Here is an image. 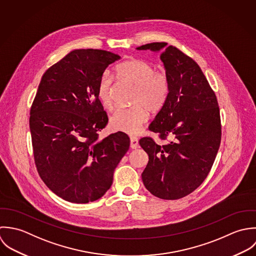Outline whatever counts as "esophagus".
Masks as SVG:
<instances>
[{
    "instance_id": "obj_1",
    "label": "esophagus",
    "mask_w": 256,
    "mask_h": 256,
    "mask_svg": "<svg viewBox=\"0 0 256 256\" xmlns=\"http://www.w3.org/2000/svg\"><path fill=\"white\" fill-rule=\"evenodd\" d=\"M130 148L132 150H136L138 148V140L134 136L130 138Z\"/></svg>"
}]
</instances>
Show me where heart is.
Here are the masks:
<instances>
[{"label": "heart", "mask_w": 256, "mask_h": 256, "mask_svg": "<svg viewBox=\"0 0 256 256\" xmlns=\"http://www.w3.org/2000/svg\"><path fill=\"white\" fill-rule=\"evenodd\" d=\"M120 81L134 86L132 104L128 108H118L110 118V126L116 132L136 134L148 120V112L160 110L167 102L170 93V79L163 70H155L154 64L138 58L122 62L116 68ZM114 80L104 72L99 79L97 94L102 104L112 110L114 106Z\"/></svg>", "instance_id": "1"}]
</instances>
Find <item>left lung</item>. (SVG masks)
<instances>
[{
  "label": "left lung",
  "mask_w": 256,
  "mask_h": 256,
  "mask_svg": "<svg viewBox=\"0 0 256 256\" xmlns=\"http://www.w3.org/2000/svg\"><path fill=\"white\" fill-rule=\"evenodd\" d=\"M136 50L161 52L170 79L167 102L148 126L166 142L157 144L148 136L140 140L150 157L142 181L157 198L181 199L204 182L220 148L218 100L197 62L177 48L152 42Z\"/></svg>",
  "instance_id": "left-lung-1"
}]
</instances>
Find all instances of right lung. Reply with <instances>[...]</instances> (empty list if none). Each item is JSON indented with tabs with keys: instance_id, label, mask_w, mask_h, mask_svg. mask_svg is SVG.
<instances>
[{
	"instance_id": "add662e5",
	"label": "right lung",
	"mask_w": 256,
	"mask_h": 256,
	"mask_svg": "<svg viewBox=\"0 0 256 256\" xmlns=\"http://www.w3.org/2000/svg\"><path fill=\"white\" fill-rule=\"evenodd\" d=\"M120 58L100 50H76L44 74L30 108L34 162L44 184L65 201L102 197L130 148L122 132L99 140L108 116L97 94L106 68Z\"/></svg>"
}]
</instances>
